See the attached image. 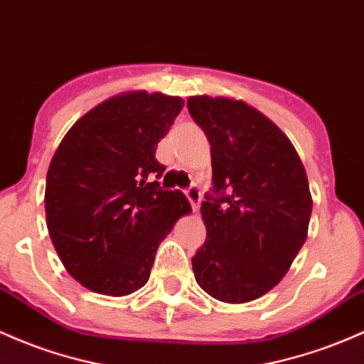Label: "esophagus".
<instances>
[{"label":"esophagus","instance_id":"obj_1","mask_svg":"<svg viewBox=\"0 0 364 364\" xmlns=\"http://www.w3.org/2000/svg\"><path fill=\"white\" fill-rule=\"evenodd\" d=\"M185 193H186V197H188V200L191 203V207H193V210H197L198 205H200V202H202L200 190H198L197 186H190L188 190H185Z\"/></svg>","mask_w":364,"mask_h":364}]
</instances>
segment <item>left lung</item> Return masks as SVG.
<instances>
[{
  "label": "left lung",
  "instance_id": "1",
  "mask_svg": "<svg viewBox=\"0 0 364 364\" xmlns=\"http://www.w3.org/2000/svg\"><path fill=\"white\" fill-rule=\"evenodd\" d=\"M210 143L213 193L200 213L205 243L191 259L195 279L230 304L278 285L307 238L313 198L287 134L242 100L188 98Z\"/></svg>",
  "mask_w": 364,
  "mask_h": 364
}]
</instances>
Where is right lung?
<instances>
[{
	"label": "right lung",
	"mask_w": 364,
	"mask_h": 364,
	"mask_svg": "<svg viewBox=\"0 0 364 364\" xmlns=\"http://www.w3.org/2000/svg\"><path fill=\"white\" fill-rule=\"evenodd\" d=\"M179 97L129 91L82 115L60 141L46 174V225L60 261L87 290L136 292L174 223L191 210L162 190L155 150L183 109Z\"/></svg>",
	"instance_id": "obj_1"
}]
</instances>
